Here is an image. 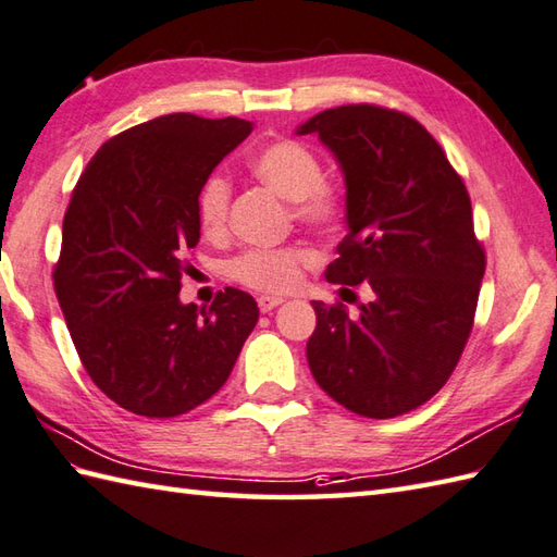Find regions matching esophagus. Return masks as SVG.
Returning a JSON list of instances; mask_svg holds the SVG:
<instances>
[{
    "label": "esophagus",
    "instance_id": "esophagus-1",
    "mask_svg": "<svg viewBox=\"0 0 557 557\" xmlns=\"http://www.w3.org/2000/svg\"><path fill=\"white\" fill-rule=\"evenodd\" d=\"M257 302H259V310L271 312L274 308H278V305L283 302V298H278V295H259Z\"/></svg>",
    "mask_w": 557,
    "mask_h": 557
}]
</instances>
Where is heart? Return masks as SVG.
Wrapping results in <instances>:
<instances>
[{
    "instance_id": "heart-1",
    "label": "heart",
    "mask_w": 557,
    "mask_h": 557,
    "mask_svg": "<svg viewBox=\"0 0 557 557\" xmlns=\"http://www.w3.org/2000/svg\"><path fill=\"white\" fill-rule=\"evenodd\" d=\"M249 173L262 180L283 199L290 201L293 215L317 231L334 228L344 213V189L322 175V163L310 146L295 139H274L249 156ZM233 189L221 173H211L197 191V221L203 235L215 237L228 225ZM314 262L305 245L249 247L228 262V276L262 293H288Z\"/></svg>"
}]
</instances>
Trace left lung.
<instances>
[{"label": "left lung", "mask_w": 557, "mask_h": 557, "mask_svg": "<svg viewBox=\"0 0 557 557\" xmlns=\"http://www.w3.org/2000/svg\"><path fill=\"white\" fill-rule=\"evenodd\" d=\"M334 153L348 233L326 281L368 286L348 314L312 300L308 362L348 411L394 418L435 396L469 342L485 274L471 199L421 122L380 106H342L300 124Z\"/></svg>", "instance_id": "obj_1"}]
</instances>
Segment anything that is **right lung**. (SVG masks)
<instances>
[{"instance_id":"add662e5","label":"right lung","mask_w":557,"mask_h":557,"mask_svg":"<svg viewBox=\"0 0 557 557\" xmlns=\"http://www.w3.org/2000/svg\"><path fill=\"white\" fill-rule=\"evenodd\" d=\"M252 122L175 112L112 136L64 213L54 293L88 377L117 406L173 418L219 392L259 320L225 288L211 308L180 302L199 243L197 191Z\"/></svg>"}]
</instances>
